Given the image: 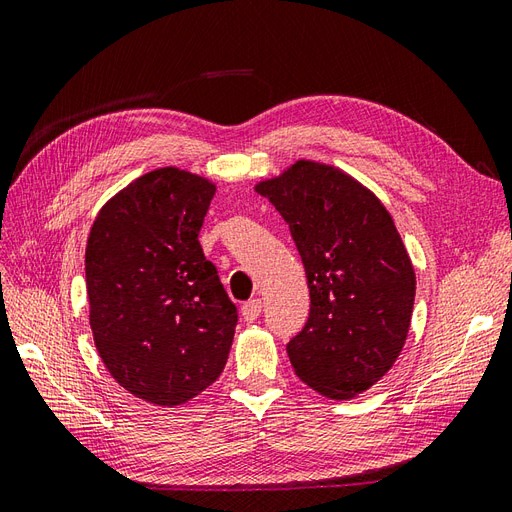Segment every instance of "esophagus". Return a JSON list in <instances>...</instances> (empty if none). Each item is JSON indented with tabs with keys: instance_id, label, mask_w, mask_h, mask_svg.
<instances>
[{
	"instance_id": "1",
	"label": "esophagus",
	"mask_w": 512,
	"mask_h": 512,
	"mask_svg": "<svg viewBox=\"0 0 512 512\" xmlns=\"http://www.w3.org/2000/svg\"><path fill=\"white\" fill-rule=\"evenodd\" d=\"M260 312H262V301H260V299L247 301V303H243V307H241V316H243L245 322H254V320L260 316Z\"/></svg>"
}]
</instances>
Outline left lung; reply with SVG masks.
I'll return each instance as SVG.
<instances>
[{
  "instance_id": "obj_1",
  "label": "left lung",
  "mask_w": 512,
  "mask_h": 512,
  "mask_svg": "<svg viewBox=\"0 0 512 512\" xmlns=\"http://www.w3.org/2000/svg\"><path fill=\"white\" fill-rule=\"evenodd\" d=\"M301 254L309 318L286 350L294 374L324 397L350 399L393 367L410 331L416 275L391 213L363 183L299 160L256 183Z\"/></svg>"
}]
</instances>
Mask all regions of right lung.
Returning <instances> with one entry per match:
<instances>
[{
    "mask_svg": "<svg viewBox=\"0 0 512 512\" xmlns=\"http://www.w3.org/2000/svg\"><path fill=\"white\" fill-rule=\"evenodd\" d=\"M215 183L175 166L134 179L96 215L85 250L89 324L117 384L181 406L220 378L237 307L198 243Z\"/></svg>",
    "mask_w": 512,
    "mask_h": 512,
    "instance_id": "add662e5",
    "label": "right lung"
}]
</instances>
